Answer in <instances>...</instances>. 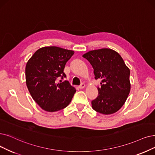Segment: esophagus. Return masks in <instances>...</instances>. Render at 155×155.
<instances>
[{
  "label": "esophagus",
  "mask_w": 155,
  "mask_h": 155,
  "mask_svg": "<svg viewBox=\"0 0 155 155\" xmlns=\"http://www.w3.org/2000/svg\"><path fill=\"white\" fill-rule=\"evenodd\" d=\"M84 87H85V84L84 83H82L81 85L79 86V88L80 89H83Z\"/></svg>",
  "instance_id": "34e87169"
}]
</instances>
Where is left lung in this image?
<instances>
[{"instance_id": "8db88e82", "label": "left lung", "mask_w": 155, "mask_h": 155, "mask_svg": "<svg viewBox=\"0 0 155 155\" xmlns=\"http://www.w3.org/2000/svg\"><path fill=\"white\" fill-rule=\"evenodd\" d=\"M94 69L95 79H101L98 94L91 101L97 112L110 114L117 112L125 104L130 91V69L120 55L113 49L103 48L83 55Z\"/></svg>"}]
</instances>
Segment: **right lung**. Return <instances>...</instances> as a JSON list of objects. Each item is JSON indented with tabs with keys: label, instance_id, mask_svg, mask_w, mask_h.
I'll return each instance as SVG.
<instances>
[{
	"label": "right lung",
	"instance_id": "1",
	"mask_svg": "<svg viewBox=\"0 0 155 155\" xmlns=\"http://www.w3.org/2000/svg\"><path fill=\"white\" fill-rule=\"evenodd\" d=\"M74 52L56 46L39 49L30 58L25 68L26 83L34 101L48 112L66 107L76 90L68 81L56 83L66 78L65 65Z\"/></svg>",
	"mask_w": 155,
	"mask_h": 155
}]
</instances>
